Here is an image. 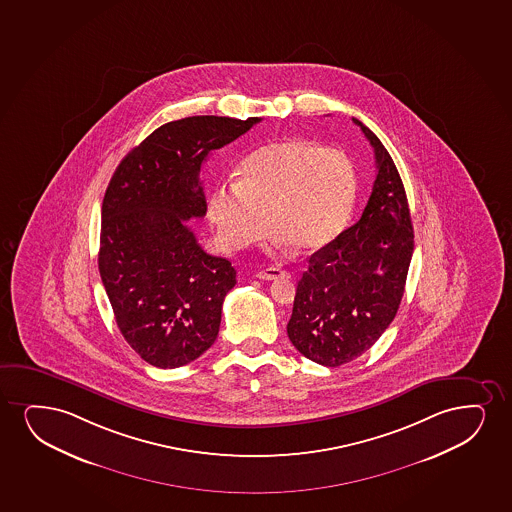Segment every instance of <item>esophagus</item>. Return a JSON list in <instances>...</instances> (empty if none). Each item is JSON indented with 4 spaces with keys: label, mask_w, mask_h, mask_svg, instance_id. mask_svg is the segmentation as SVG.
Masks as SVG:
<instances>
[{
    "label": "esophagus",
    "mask_w": 512,
    "mask_h": 512,
    "mask_svg": "<svg viewBox=\"0 0 512 512\" xmlns=\"http://www.w3.org/2000/svg\"><path fill=\"white\" fill-rule=\"evenodd\" d=\"M256 277L261 280H277L282 279V277H289V273L282 270V268L270 266V268H265V270H259V272L256 273Z\"/></svg>",
    "instance_id": "obj_1"
}]
</instances>
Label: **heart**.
Wrapping results in <instances>:
<instances>
[{"instance_id": "1", "label": "heart", "mask_w": 512, "mask_h": 512, "mask_svg": "<svg viewBox=\"0 0 512 512\" xmlns=\"http://www.w3.org/2000/svg\"><path fill=\"white\" fill-rule=\"evenodd\" d=\"M356 199L350 159L318 143L287 138L242 161L237 182L213 190L207 214L220 244L242 249L270 232L294 253L320 251L341 233Z\"/></svg>"}]
</instances>
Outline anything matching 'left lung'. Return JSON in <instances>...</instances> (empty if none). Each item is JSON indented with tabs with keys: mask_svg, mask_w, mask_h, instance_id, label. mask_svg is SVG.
I'll return each mask as SVG.
<instances>
[{
	"mask_svg": "<svg viewBox=\"0 0 512 512\" xmlns=\"http://www.w3.org/2000/svg\"><path fill=\"white\" fill-rule=\"evenodd\" d=\"M353 123L374 147L376 182L362 218L311 254L287 324L296 350L324 367L355 360L388 329L414 253L407 194L395 162L365 124Z\"/></svg>",
	"mask_w": 512,
	"mask_h": 512,
	"instance_id": "1",
	"label": "left lung"
}]
</instances>
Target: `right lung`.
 Returning a JSON list of instances; mask_svg holds the SVG:
<instances>
[{
  "instance_id": "obj_1",
  "label": "right lung",
  "mask_w": 512,
  "mask_h": 512,
  "mask_svg": "<svg viewBox=\"0 0 512 512\" xmlns=\"http://www.w3.org/2000/svg\"><path fill=\"white\" fill-rule=\"evenodd\" d=\"M194 116L162 124L110 178L98 270L117 327L145 362L176 369L213 346L235 268L207 254L188 220L207 211L202 162L259 123Z\"/></svg>"
}]
</instances>
